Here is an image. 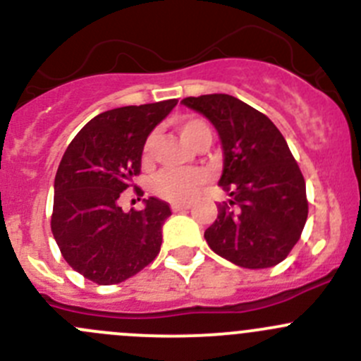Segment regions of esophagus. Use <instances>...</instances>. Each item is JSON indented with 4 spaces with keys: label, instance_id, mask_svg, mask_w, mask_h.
<instances>
[{
    "label": "esophagus",
    "instance_id": "esophagus-1",
    "mask_svg": "<svg viewBox=\"0 0 361 361\" xmlns=\"http://www.w3.org/2000/svg\"><path fill=\"white\" fill-rule=\"evenodd\" d=\"M171 209H173L174 213H180V211L190 209V204H173V206H171Z\"/></svg>",
    "mask_w": 361,
    "mask_h": 361
}]
</instances>
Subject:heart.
I'll return each instance as SVG.
<instances>
[{
	"mask_svg": "<svg viewBox=\"0 0 361 361\" xmlns=\"http://www.w3.org/2000/svg\"><path fill=\"white\" fill-rule=\"evenodd\" d=\"M178 130L192 148H197L204 137L211 136L207 122H204L202 118H195V116L180 120ZM155 147H157V133H150L145 137L143 147H141V164L145 167H150L154 164ZM207 181H209V176L202 169L187 171V173H162L154 180V192L160 199L185 204L194 201L206 187Z\"/></svg>",
	"mask_w": 361,
	"mask_h": 361,
	"instance_id": "b5f03b06",
	"label": "heart"
}]
</instances>
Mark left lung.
Segmentation results:
<instances>
[{"label":"left lung","instance_id":"left-lung-1","mask_svg":"<svg viewBox=\"0 0 361 361\" xmlns=\"http://www.w3.org/2000/svg\"><path fill=\"white\" fill-rule=\"evenodd\" d=\"M216 127L224 145L220 185L231 201L218 204L206 228L209 248L245 269L285 260L307 220L305 181L285 137L264 113L228 94L185 97Z\"/></svg>","mask_w":361,"mask_h":361}]
</instances>
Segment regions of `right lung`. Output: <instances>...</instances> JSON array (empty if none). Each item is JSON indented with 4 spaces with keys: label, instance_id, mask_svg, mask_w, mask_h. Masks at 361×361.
Here are the masks:
<instances>
[{
    "label": "right lung",
    "instance_id": "obj_1",
    "mask_svg": "<svg viewBox=\"0 0 361 361\" xmlns=\"http://www.w3.org/2000/svg\"><path fill=\"white\" fill-rule=\"evenodd\" d=\"M178 99L122 106L94 116L69 143L56 174L50 227L71 269L97 285H116L143 271L162 245L169 204L147 199L145 209L120 207L141 169V147Z\"/></svg>",
    "mask_w": 361,
    "mask_h": 361
}]
</instances>
